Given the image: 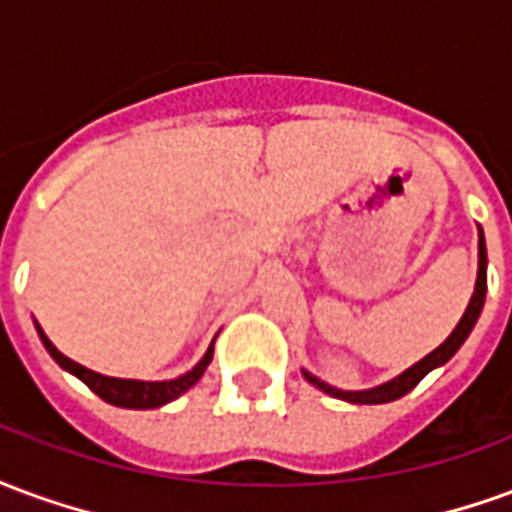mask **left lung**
<instances>
[{"mask_svg": "<svg viewBox=\"0 0 512 512\" xmlns=\"http://www.w3.org/2000/svg\"><path fill=\"white\" fill-rule=\"evenodd\" d=\"M485 266H488V257H485V241H483V230H480V268H477V285H474V296L469 301V307L463 312V318L455 326V332L444 340V343L428 354L425 359H419L417 365L408 367L406 373H400L392 381H386V384L376 386V389H365V392H343V389H334V386L323 384L321 378L310 376V373H304V378L315 384L318 389H323L326 395L340 397V400H348V403H362V406H376V403H389V400H397V397L408 395L414 386L422 381V378L428 376L433 367L444 365L447 359H452V354L458 351L463 345V340L469 337V332L474 329V323L480 318V310H483L485 304V288H488V277H485Z\"/></svg>", "mask_w": 512, "mask_h": 512, "instance_id": "obj_1", "label": "left lung"}]
</instances>
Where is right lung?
I'll use <instances>...</instances> for the list:
<instances>
[{
	"label": "right lung",
	"mask_w": 512,
	"mask_h": 512,
	"mask_svg": "<svg viewBox=\"0 0 512 512\" xmlns=\"http://www.w3.org/2000/svg\"><path fill=\"white\" fill-rule=\"evenodd\" d=\"M38 334L43 345H46V351L54 356V362L60 367H65L68 373H73L76 378H82L84 384L93 389L95 395L106 400V403H112V406H120V408H158L169 403V400H175L180 397L186 389L200 381V376L205 373V367L211 365V356H213V345L208 348V354L202 356L200 362L194 370H189L186 376L175 378V381H126V378H109V376H101V373H93V370H87L82 367L79 362H73L68 359L65 354H60L51 340L43 334V329L38 326Z\"/></svg>",
	"instance_id": "right-lung-1"
}]
</instances>
